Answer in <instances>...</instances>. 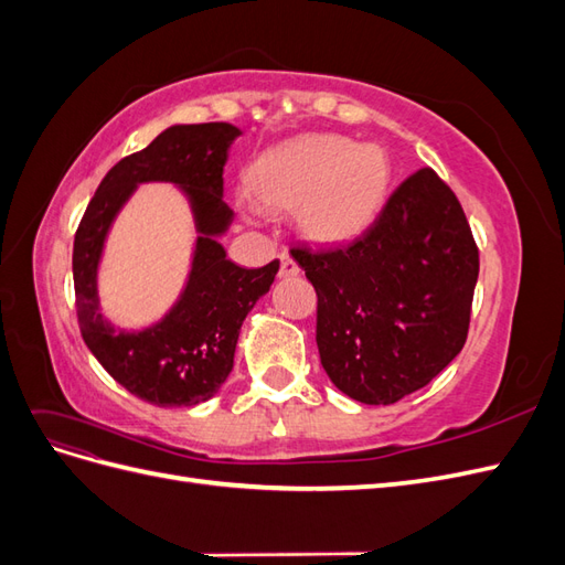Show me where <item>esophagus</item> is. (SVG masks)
<instances>
[{"instance_id": "esophagus-1", "label": "esophagus", "mask_w": 565, "mask_h": 565, "mask_svg": "<svg viewBox=\"0 0 565 565\" xmlns=\"http://www.w3.org/2000/svg\"><path fill=\"white\" fill-rule=\"evenodd\" d=\"M299 266H297V262L292 259V256L289 254H280V273L278 276L280 278H297L299 276Z\"/></svg>"}]
</instances>
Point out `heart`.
Wrapping results in <instances>:
<instances>
[{"label":"heart","instance_id":"heart-1","mask_svg":"<svg viewBox=\"0 0 565 565\" xmlns=\"http://www.w3.org/2000/svg\"><path fill=\"white\" fill-rule=\"evenodd\" d=\"M388 185L384 150L341 134H306L262 152L247 172L249 212L297 210L316 243H344L377 216Z\"/></svg>","mask_w":565,"mask_h":565}]
</instances>
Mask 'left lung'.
Masks as SVG:
<instances>
[{
    "instance_id": "left-lung-1",
    "label": "left lung",
    "mask_w": 565,
    "mask_h": 565,
    "mask_svg": "<svg viewBox=\"0 0 565 565\" xmlns=\"http://www.w3.org/2000/svg\"><path fill=\"white\" fill-rule=\"evenodd\" d=\"M292 256L318 295L320 363L349 398L396 403L465 347L478 249L434 169L405 179L361 237Z\"/></svg>"
}]
</instances>
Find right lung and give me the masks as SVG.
Returning a JSON list of instances; mask_svg holds the SVG:
<instances>
[{
	"label": "right lung",
	"instance_id": "add662e5",
	"mask_svg": "<svg viewBox=\"0 0 565 565\" xmlns=\"http://www.w3.org/2000/svg\"><path fill=\"white\" fill-rule=\"evenodd\" d=\"M243 131L228 122L174 125L148 148L119 160L100 181L75 233L73 278L84 344L110 377L158 407L210 401L233 370L243 320L276 280L280 262L243 268L218 243L233 224L224 202V164ZM172 182L196 224L192 270L180 299L158 323L122 331L103 316L97 268L107 233L141 182Z\"/></svg>",
	"mask_w": 565,
	"mask_h": 565
}]
</instances>
